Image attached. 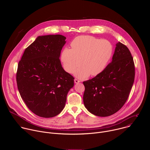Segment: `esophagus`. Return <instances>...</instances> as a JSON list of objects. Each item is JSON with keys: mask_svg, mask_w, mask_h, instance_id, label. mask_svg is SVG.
I'll use <instances>...</instances> for the list:
<instances>
[{"mask_svg": "<svg viewBox=\"0 0 150 150\" xmlns=\"http://www.w3.org/2000/svg\"><path fill=\"white\" fill-rule=\"evenodd\" d=\"M74 82H75V83H78L80 82V81H79V80H78V79H74Z\"/></svg>", "mask_w": 150, "mask_h": 150, "instance_id": "1", "label": "esophagus"}]
</instances>
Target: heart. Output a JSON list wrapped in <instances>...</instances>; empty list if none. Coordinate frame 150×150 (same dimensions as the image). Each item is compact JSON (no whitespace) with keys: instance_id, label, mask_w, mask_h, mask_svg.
<instances>
[{"instance_id":"heart-1","label":"heart","mask_w":150,"mask_h":150,"mask_svg":"<svg viewBox=\"0 0 150 150\" xmlns=\"http://www.w3.org/2000/svg\"><path fill=\"white\" fill-rule=\"evenodd\" d=\"M71 46L72 49H63L60 59L68 73H72L81 64L82 67L75 71V76L79 78L101 73L113 54V46L110 41L90 35L76 37Z\"/></svg>"}]
</instances>
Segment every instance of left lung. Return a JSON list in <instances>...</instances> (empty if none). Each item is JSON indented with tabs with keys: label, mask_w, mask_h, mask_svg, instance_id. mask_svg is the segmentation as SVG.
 <instances>
[{
	"label": "left lung",
	"mask_w": 150,
	"mask_h": 150,
	"mask_svg": "<svg viewBox=\"0 0 150 150\" xmlns=\"http://www.w3.org/2000/svg\"><path fill=\"white\" fill-rule=\"evenodd\" d=\"M135 79V65L128 48L117 42L112 61L94 78L83 81L85 107L92 114L106 117L119 111L129 96Z\"/></svg>",
	"instance_id": "left-lung-1"
}]
</instances>
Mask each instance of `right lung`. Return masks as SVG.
<instances>
[{"instance_id": "add662e5", "label": "right lung", "mask_w": 150, "mask_h": 150, "mask_svg": "<svg viewBox=\"0 0 150 150\" xmlns=\"http://www.w3.org/2000/svg\"><path fill=\"white\" fill-rule=\"evenodd\" d=\"M65 40L59 34L38 36L18 63V91L28 108L40 117L59 115L74 87V78L63 69L59 59Z\"/></svg>"}]
</instances>
